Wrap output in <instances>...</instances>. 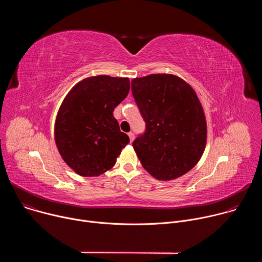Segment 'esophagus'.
Masks as SVG:
<instances>
[{"instance_id": "esophagus-1", "label": "esophagus", "mask_w": 262, "mask_h": 262, "mask_svg": "<svg viewBox=\"0 0 262 262\" xmlns=\"http://www.w3.org/2000/svg\"><path fill=\"white\" fill-rule=\"evenodd\" d=\"M128 137H129V141H130V143H133V141L135 140V135H134V133H128Z\"/></svg>"}]
</instances>
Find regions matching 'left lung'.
Returning <instances> with one entry per match:
<instances>
[{
    "label": "left lung",
    "mask_w": 262,
    "mask_h": 262,
    "mask_svg": "<svg viewBox=\"0 0 262 262\" xmlns=\"http://www.w3.org/2000/svg\"><path fill=\"white\" fill-rule=\"evenodd\" d=\"M145 133L133 147L143 168L159 180L193 169L206 145L204 111L194 89L174 74L155 73L132 81Z\"/></svg>",
    "instance_id": "obj_1"
}]
</instances>
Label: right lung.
Segmentation results:
<instances>
[{
    "mask_svg": "<svg viewBox=\"0 0 262 262\" xmlns=\"http://www.w3.org/2000/svg\"><path fill=\"white\" fill-rule=\"evenodd\" d=\"M129 88L128 78L90 77L74 85L62 101L55 141L63 161L79 175L99 176L113 168L129 143L113 115Z\"/></svg>",
    "mask_w": 262,
    "mask_h": 262,
    "instance_id": "obj_1",
    "label": "right lung"
}]
</instances>
